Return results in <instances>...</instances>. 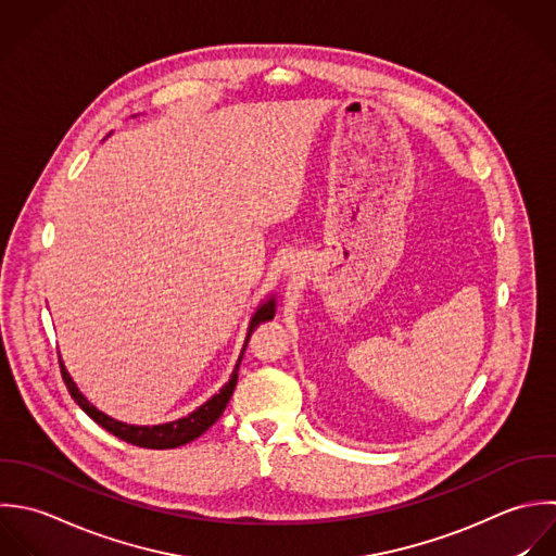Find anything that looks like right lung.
<instances>
[{"label": "right lung", "mask_w": 556, "mask_h": 556, "mask_svg": "<svg viewBox=\"0 0 556 556\" xmlns=\"http://www.w3.org/2000/svg\"><path fill=\"white\" fill-rule=\"evenodd\" d=\"M275 316V301H266L257 312L255 316L251 318V327H249V333H247V342H244V349L249 344V338L253 333V329L260 325V323H266ZM244 349H242V355H244ZM242 355L236 364V370L229 379V383L214 396L210 399L205 405H201L194 414H190L188 418H181V420H175V422H168V425H160V427H129V425H123V422H116L112 418H108L105 414L97 412L84 396L81 392L75 388V383L71 381L68 372L64 370L62 362H60V372H62V381L68 390V394L73 396V401L99 425L103 427L105 431H110L112 435H116L118 440L127 442V444H134V446H140V448H177V446H184L192 440H197L199 435H203L225 412L233 390H236V383H238V368H240V362H242Z\"/></svg>", "instance_id": "add662e5"}]
</instances>
